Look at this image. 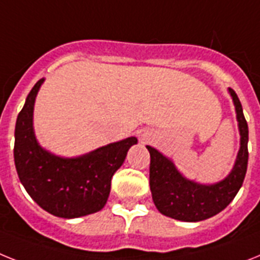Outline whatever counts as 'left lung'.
<instances>
[{
    "mask_svg": "<svg viewBox=\"0 0 260 260\" xmlns=\"http://www.w3.org/2000/svg\"><path fill=\"white\" fill-rule=\"evenodd\" d=\"M237 112L241 148L228 177L213 185H201L185 178L172 160L148 145L150 154L149 185L152 198L161 214L178 221L198 222L223 210L241 189L248 162V125L234 89L229 88Z\"/></svg>",
    "mask_w": 260,
    "mask_h": 260,
    "instance_id": "obj_1",
    "label": "left lung"
}]
</instances>
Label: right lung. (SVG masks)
<instances>
[{
  "label": "right lung",
  "mask_w": 260,
  "mask_h": 260,
  "mask_svg": "<svg viewBox=\"0 0 260 260\" xmlns=\"http://www.w3.org/2000/svg\"><path fill=\"white\" fill-rule=\"evenodd\" d=\"M43 80L31 88L15 123L14 162L19 181L30 197L55 217L78 218L96 213L104 208L112 176L137 139L128 137L74 158L45 150L32 128L34 102Z\"/></svg>",
  "instance_id": "add662e5"
}]
</instances>
